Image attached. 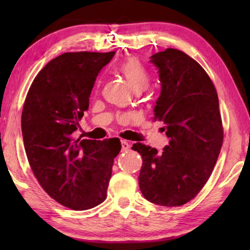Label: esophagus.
<instances>
[{"label":"esophagus","mask_w":250,"mask_h":250,"mask_svg":"<svg viewBox=\"0 0 250 250\" xmlns=\"http://www.w3.org/2000/svg\"><path fill=\"white\" fill-rule=\"evenodd\" d=\"M121 147H122V151H126L130 147V145L128 143V141L125 140H121Z\"/></svg>","instance_id":"34e87169"}]
</instances>
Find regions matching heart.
Wrapping results in <instances>:
<instances>
[{
	"mask_svg": "<svg viewBox=\"0 0 250 250\" xmlns=\"http://www.w3.org/2000/svg\"><path fill=\"white\" fill-rule=\"evenodd\" d=\"M117 70L119 71L128 80L130 86L134 91L146 89L150 83V74L141 62L137 58H128L121 62L117 66Z\"/></svg>",
	"mask_w": 250,
	"mask_h": 250,
	"instance_id": "obj_1",
	"label": "heart"
}]
</instances>
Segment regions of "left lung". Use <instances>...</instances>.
I'll use <instances>...</instances> for the list:
<instances>
[{"label": "left lung", "instance_id": "1", "mask_svg": "<svg viewBox=\"0 0 250 250\" xmlns=\"http://www.w3.org/2000/svg\"><path fill=\"white\" fill-rule=\"evenodd\" d=\"M158 68L161 92L154 119L163 121L168 146L134 143L142 156L139 186L147 201L180 206L195 197L213 172L223 145L216 89L203 67L174 48L151 56Z\"/></svg>", "mask_w": 250, "mask_h": 250}]
</instances>
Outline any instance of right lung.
Listing matches in <instances>:
<instances>
[{
    "label": "right lung",
    "instance_id": "right-lung-1",
    "mask_svg": "<svg viewBox=\"0 0 250 250\" xmlns=\"http://www.w3.org/2000/svg\"><path fill=\"white\" fill-rule=\"evenodd\" d=\"M110 53H65L36 76L22 112L27 160L42 188L59 204L90 209L105 200L118 138L104 141L75 139L89 107L96 77L111 61Z\"/></svg>",
    "mask_w": 250,
    "mask_h": 250
}]
</instances>
